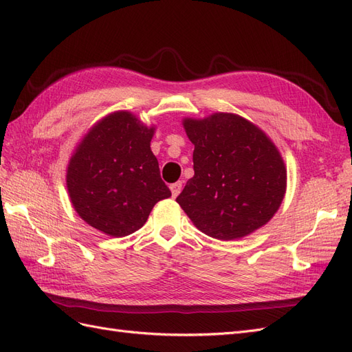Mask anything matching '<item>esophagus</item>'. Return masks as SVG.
I'll use <instances>...</instances> for the list:
<instances>
[{"mask_svg":"<svg viewBox=\"0 0 352 352\" xmlns=\"http://www.w3.org/2000/svg\"><path fill=\"white\" fill-rule=\"evenodd\" d=\"M170 190H172V195L177 197L180 194V190H182V182H176L170 185Z\"/></svg>","mask_w":352,"mask_h":352,"instance_id":"1","label":"esophagus"}]
</instances>
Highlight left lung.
<instances>
[{
    "instance_id": "obj_1",
    "label": "left lung",
    "mask_w": 352,
    "mask_h": 352,
    "mask_svg": "<svg viewBox=\"0 0 352 352\" xmlns=\"http://www.w3.org/2000/svg\"><path fill=\"white\" fill-rule=\"evenodd\" d=\"M194 177L176 198L206 235L233 241L264 226L282 204L286 168L273 142L236 114L185 119Z\"/></svg>"
}]
</instances>
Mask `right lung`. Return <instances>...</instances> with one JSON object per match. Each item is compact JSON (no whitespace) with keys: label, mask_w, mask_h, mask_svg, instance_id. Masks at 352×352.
<instances>
[{"label":"right lung","mask_w":352,"mask_h":352,"mask_svg":"<svg viewBox=\"0 0 352 352\" xmlns=\"http://www.w3.org/2000/svg\"><path fill=\"white\" fill-rule=\"evenodd\" d=\"M154 127L127 111L95 124L72 157L67 189L78 214L114 238L141 229L158 201L172 197L151 151Z\"/></svg>","instance_id":"right-lung-1"}]
</instances>
